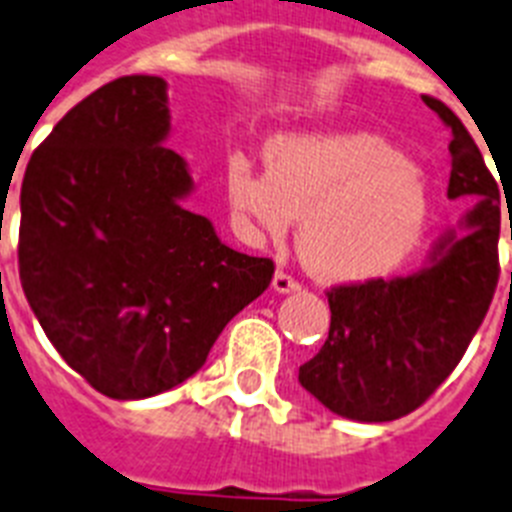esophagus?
<instances>
[{
    "label": "esophagus",
    "mask_w": 512,
    "mask_h": 512,
    "mask_svg": "<svg viewBox=\"0 0 512 512\" xmlns=\"http://www.w3.org/2000/svg\"><path fill=\"white\" fill-rule=\"evenodd\" d=\"M272 287L277 290V293H295V290H301V282L295 280L293 274L277 272V274H274Z\"/></svg>",
    "instance_id": "34e87169"
}]
</instances>
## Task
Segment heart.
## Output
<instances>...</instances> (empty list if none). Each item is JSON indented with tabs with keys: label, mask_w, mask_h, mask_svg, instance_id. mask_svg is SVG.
I'll use <instances>...</instances> for the list:
<instances>
[{
	"label": "heart",
	"mask_w": 512,
	"mask_h": 512,
	"mask_svg": "<svg viewBox=\"0 0 512 512\" xmlns=\"http://www.w3.org/2000/svg\"><path fill=\"white\" fill-rule=\"evenodd\" d=\"M225 185L232 217L253 238H285L301 217L303 261L335 282L392 272L429 214L421 170L395 143L363 130L280 135L266 146V172L232 156Z\"/></svg>",
	"instance_id": "obj_1"
}]
</instances>
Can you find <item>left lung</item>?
Segmentation results:
<instances>
[{
	"instance_id": "8db88e82",
	"label": "left lung",
	"mask_w": 512,
	"mask_h": 512,
	"mask_svg": "<svg viewBox=\"0 0 512 512\" xmlns=\"http://www.w3.org/2000/svg\"><path fill=\"white\" fill-rule=\"evenodd\" d=\"M421 99L453 133L447 196L476 201L466 230L445 232L421 272L329 287V337L298 374L329 411L369 424L408 416L432 398L474 340L500 280V185L458 114L434 96Z\"/></svg>"
}]
</instances>
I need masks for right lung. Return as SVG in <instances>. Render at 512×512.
<instances>
[{"label":"right lung","mask_w":512,"mask_h":512,"mask_svg":"<svg viewBox=\"0 0 512 512\" xmlns=\"http://www.w3.org/2000/svg\"><path fill=\"white\" fill-rule=\"evenodd\" d=\"M167 133V83L125 75L54 125L20 188L25 298L67 366L114 400L193 377L274 274L185 209L193 183Z\"/></svg>","instance_id":"obj_1"}]
</instances>
